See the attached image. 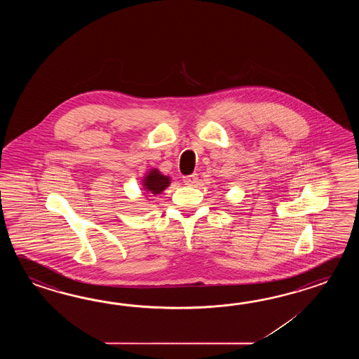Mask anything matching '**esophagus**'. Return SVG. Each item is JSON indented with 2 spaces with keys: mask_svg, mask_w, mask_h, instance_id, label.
Masks as SVG:
<instances>
[{
  "mask_svg": "<svg viewBox=\"0 0 359 359\" xmlns=\"http://www.w3.org/2000/svg\"><path fill=\"white\" fill-rule=\"evenodd\" d=\"M183 182L186 183V184H194V183L198 182V175L192 173L190 176L183 177Z\"/></svg>",
  "mask_w": 359,
  "mask_h": 359,
  "instance_id": "esophagus-1",
  "label": "esophagus"
}]
</instances>
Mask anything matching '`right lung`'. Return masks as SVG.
<instances>
[{
    "label": "right lung",
    "instance_id": "right-lung-1",
    "mask_svg": "<svg viewBox=\"0 0 359 359\" xmlns=\"http://www.w3.org/2000/svg\"><path fill=\"white\" fill-rule=\"evenodd\" d=\"M146 190L149 191L150 194H161V191L164 190L169 184V177L163 176L159 173V170L154 169L151 170L147 177L145 178Z\"/></svg>",
    "mask_w": 359,
    "mask_h": 359
}]
</instances>
